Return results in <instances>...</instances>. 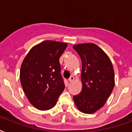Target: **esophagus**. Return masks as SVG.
<instances>
[{
    "label": "esophagus",
    "instance_id": "1",
    "mask_svg": "<svg viewBox=\"0 0 132 132\" xmlns=\"http://www.w3.org/2000/svg\"><path fill=\"white\" fill-rule=\"evenodd\" d=\"M73 81H74V77H70V78H69V79H68V81L70 83H72Z\"/></svg>",
    "mask_w": 132,
    "mask_h": 132
}]
</instances>
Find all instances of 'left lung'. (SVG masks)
I'll use <instances>...</instances> for the list:
<instances>
[{"label": "left lung", "instance_id": "obj_1", "mask_svg": "<svg viewBox=\"0 0 132 132\" xmlns=\"http://www.w3.org/2000/svg\"><path fill=\"white\" fill-rule=\"evenodd\" d=\"M80 56L82 90L73 96L79 111L92 114L101 108L114 87V71L110 59L99 46L92 43L74 45Z\"/></svg>", "mask_w": 132, "mask_h": 132}]
</instances>
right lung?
<instances>
[{"label":"right lung","mask_w":132,"mask_h":132,"mask_svg":"<svg viewBox=\"0 0 132 132\" xmlns=\"http://www.w3.org/2000/svg\"><path fill=\"white\" fill-rule=\"evenodd\" d=\"M67 43L46 40L34 46L22 63L20 78L29 102L40 110L53 108L65 86L60 57Z\"/></svg>","instance_id":"right-lung-1"}]
</instances>
